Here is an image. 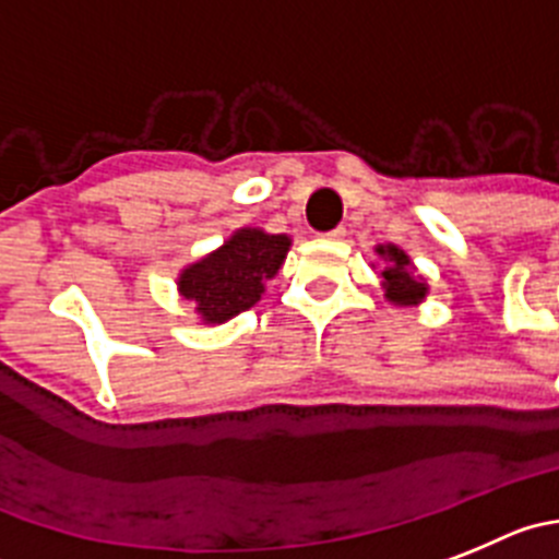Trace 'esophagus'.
<instances>
[{
    "label": "esophagus",
    "mask_w": 559,
    "mask_h": 559,
    "mask_svg": "<svg viewBox=\"0 0 559 559\" xmlns=\"http://www.w3.org/2000/svg\"><path fill=\"white\" fill-rule=\"evenodd\" d=\"M344 226H336V228H331V231H325V234H320V237H325V239H342L344 237Z\"/></svg>",
    "instance_id": "obj_1"
}]
</instances>
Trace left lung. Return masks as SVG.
<instances>
[{"mask_svg": "<svg viewBox=\"0 0 559 559\" xmlns=\"http://www.w3.org/2000/svg\"><path fill=\"white\" fill-rule=\"evenodd\" d=\"M378 253L385 259V267L380 275H383L385 292H389L391 300L400 306H408V304H416V300H421L427 286L425 281L414 275L408 255H405L400 248H394V245H380Z\"/></svg>", "mask_w": 559, "mask_h": 559, "instance_id": "left-lung-1", "label": "left lung"}]
</instances>
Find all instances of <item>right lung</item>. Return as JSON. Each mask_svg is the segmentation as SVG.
I'll use <instances>...</instances> for the list:
<instances>
[{
	"instance_id": "obj_1",
	"label": "right lung",
	"mask_w": 559,
	"mask_h": 559,
	"mask_svg": "<svg viewBox=\"0 0 559 559\" xmlns=\"http://www.w3.org/2000/svg\"><path fill=\"white\" fill-rule=\"evenodd\" d=\"M289 237L242 228L221 250L181 273L179 289L206 322H226L262 297L264 281L284 264Z\"/></svg>"
}]
</instances>
